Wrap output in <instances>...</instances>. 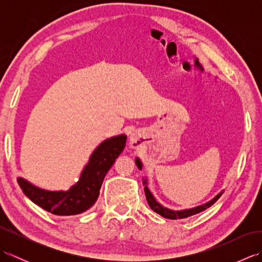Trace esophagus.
Masks as SVG:
<instances>
[{"mask_svg":"<svg viewBox=\"0 0 262 262\" xmlns=\"http://www.w3.org/2000/svg\"><path fill=\"white\" fill-rule=\"evenodd\" d=\"M129 145H130V147H133V148H136V146H137V142H136V138H135L134 136H132V137H130Z\"/></svg>","mask_w":262,"mask_h":262,"instance_id":"obj_1","label":"esophagus"}]
</instances>
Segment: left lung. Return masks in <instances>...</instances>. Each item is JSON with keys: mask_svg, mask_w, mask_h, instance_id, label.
Wrapping results in <instances>:
<instances>
[{"mask_svg": "<svg viewBox=\"0 0 262 262\" xmlns=\"http://www.w3.org/2000/svg\"><path fill=\"white\" fill-rule=\"evenodd\" d=\"M136 165L138 166V169L142 170V162L138 159H136ZM143 183H144V185H145V188H144V191H145L146 200H147V203L149 205V207H151L155 211V213H158L161 216L165 217V219H170V220L186 219V217L196 215V214L200 213V211H204L205 209H207L208 207H210L211 205L215 204L217 202V199H219L222 196V193H223V191H221L219 194H217L216 197H214L213 199H211L210 202L206 203L204 205L197 206V207H193V208H190V209H183V210H171V209H168V208L163 207L162 205H160L157 202V200H155V198L153 197V194L151 193V191L148 190L147 185H146V179H144Z\"/></svg>", "mask_w": 262, "mask_h": 262, "instance_id": "8db88e82", "label": "left lung"}]
</instances>
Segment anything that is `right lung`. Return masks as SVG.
<instances>
[{
  "label": "right lung",
  "mask_w": 262,
  "mask_h": 262,
  "mask_svg": "<svg viewBox=\"0 0 262 262\" xmlns=\"http://www.w3.org/2000/svg\"><path fill=\"white\" fill-rule=\"evenodd\" d=\"M126 138L119 135L100 144L83 169L80 180L68 191L43 190L22 178H18L19 186L31 202L49 213L60 216L81 214L97 202L104 177L124 149Z\"/></svg>",
  "instance_id": "add662e5"
}]
</instances>
